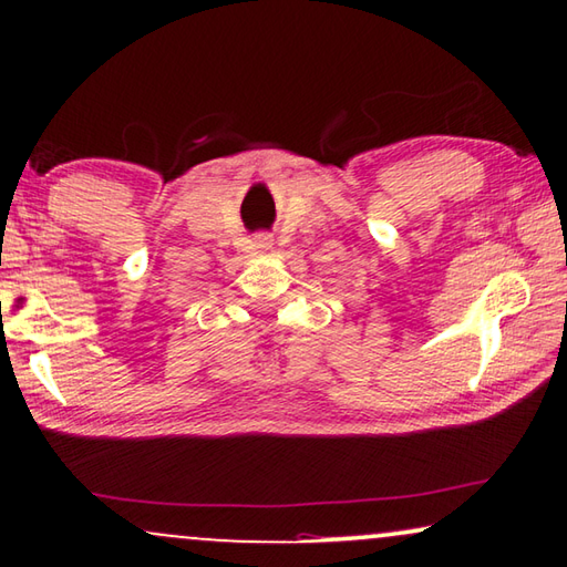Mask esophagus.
<instances>
[{"label":"esophagus","instance_id":"1","mask_svg":"<svg viewBox=\"0 0 567 567\" xmlns=\"http://www.w3.org/2000/svg\"><path fill=\"white\" fill-rule=\"evenodd\" d=\"M255 246L262 248V250H270L272 248V233H258V236H255Z\"/></svg>","mask_w":567,"mask_h":567}]
</instances>
